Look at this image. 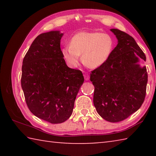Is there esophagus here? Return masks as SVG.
Masks as SVG:
<instances>
[{
	"label": "esophagus",
	"instance_id": "obj_1",
	"mask_svg": "<svg viewBox=\"0 0 156 156\" xmlns=\"http://www.w3.org/2000/svg\"><path fill=\"white\" fill-rule=\"evenodd\" d=\"M84 78L85 80H89V76L88 73H84Z\"/></svg>",
	"mask_w": 156,
	"mask_h": 156
}]
</instances>
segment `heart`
Wrapping results in <instances>:
<instances>
[{
	"instance_id": "b5f03b06",
	"label": "heart",
	"mask_w": 156,
	"mask_h": 156,
	"mask_svg": "<svg viewBox=\"0 0 156 156\" xmlns=\"http://www.w3.org/2000/svg\"><path fill=\"white\" fill-rule=\"evenodd\" d=\"M114 42L109 34L81 31L75 34L70 44L63 47L62 54L68 65L77 67L83 54V62L90 68H98L109 59Z\"/></svg>"
}]
</instances>
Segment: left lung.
<instances>
[{
  "instance_id": "obj_1",
  "label": "left lung",
  "mask_w": 156,
  "mask_h": 156,
  "mask_svg": "<svg viewBox=\"0 0 156 156\" xmlns=\"http://www.w3.org/2000/svg\"><path fill=\"white\" fill-rule=\"evenodd\" d=\"M111 31L118 39L107 61L91 71L94 105L105 120L118 122L140 108L146 96L148 75L139 59L146 56L133 37L117 29Z\"/></svg>"
}]
</instances>
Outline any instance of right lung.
<instances>
[{"label":"right lung","mask_w":156,"mask_h":156,"mask_svg":"<svg viewBox=\"0 0 156 156\" xmlns=\"http://www.w3.org/2000/svg\"><path fill=\"white\" fill-rule=\"evenodd\" d=\"M62 35L59 31L38 35L22 65L21 87L29 109L51 124L62 123L70 117L84 83L81 71L68 67L63 58Z\"/></svg>","instance_id":"add662e5"}]
</instances>
